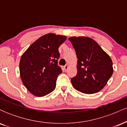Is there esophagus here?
Instances as JSON below:
<instances>
[{
	"mask_svg": "<svg viewBox=\"0 0 127 127\" xmlns=\"http://www.w3.org/2000/svg\"><path fill=\"white\" fill-rule=\"evenodd\" d=\"M68 68V65L67 64H65L64 66V70L65 71L67 70Z\"/></svg>",
	"mask_w": 127,
	"mask_h": 127,
	"instance_id": "1",
	"label": "esophagus"
}]
</instances>
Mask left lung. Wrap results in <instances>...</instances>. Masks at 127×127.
<instances>
[{
  "mask_svg": "<svg viewBox=\"0 0 127 127\" xmlns=\"http://www.w3.org/2000/svg\"><path fill=\"white\" fill-rule=\"evenodd\" d=\"M76 54L77 75L71 79L73 87L85 94L98 93L113 74L110 56L93 39L85 36L68 38Z\"/></svg>",
  "mask_w": 127,
  "mask_h": 127,
  "instance_id": "obj_1",
  "label": "left lung"
}]
</instances>
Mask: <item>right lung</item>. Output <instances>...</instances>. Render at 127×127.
<instances>
[{"mask_svg": "<svg viewBox=\"0 0 127 127\" xmlns=\"http://www.w3.org/2000/svg\"><path fill=\"white\" fill-rule=\"evenodd\" d=\"M63 35L48 33L33 42L22 55L20 77L29 92L43 97L55 90L56 80L62 70L58 66L59 48L66 40Z\"/></svg>", "mask_w": 127, "mask_h": 127, "instance_id": "right-lung-1", "label": "right lung"}]
</instances>
